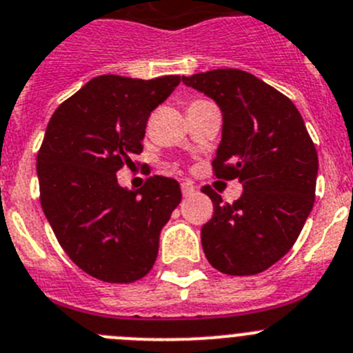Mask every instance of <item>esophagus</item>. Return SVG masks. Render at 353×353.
I'll return each mask as SVG.
<instances>
[{"label":"esophagus","instance_id":"esophagus-1","mask_svg":"<svg viewBox=\"0 0 353 353\" xmlns=\"http://www.w3.org/2000/svg\"><path fill=\"white\" fill-rule=\"evenodd\" d=\"M181 192H183L184 199H190V196L195 195L196 188L193 186V183H190V181H184V183H181Z\"/></svg>","mask_w":353,"mask_h":353}]
</instances>
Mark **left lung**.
Segmentation results:
<instances>
[{
	"label": "left lung",
	"instance_id": "8db88e82",
	"mask_svg": "<svg viewBox=\"0 0 353 353\" xmlns=\"http://www.w3.org/2000/svg\"><path fill=\"white\" fill-rule=\"evenodd\" d=\"M216 102L223 114L216 177L243 183L233 203L209 186L214 216L202 226L207 259L226 275H256L284 258L315 200L319 157L291 99L240 69L183 77Z\"/></svg>",
	"mask_w": 353,
	"mask_h": 353
}]
</instances>
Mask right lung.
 <instances>
[{
  "label": "right lung",
  "mask_w": 353,
  "mask_h": 353,
  "mask_svg": "<svg viewBox=\"0 0 353 353\" xmlns=\"http://www.w3.org/2000/svg\"><path fill=\"white\" fill-rule=\"evenodd\" d=\"M179 81L102 74L48 121L36 160L43 212L72 263L102 282L128 284L150 272L161 228L181 202L170 177H150L137 192L117 179L143 151L151 111Z\"/></svg>",
  "instance_id": "1"
}]
</instances>
